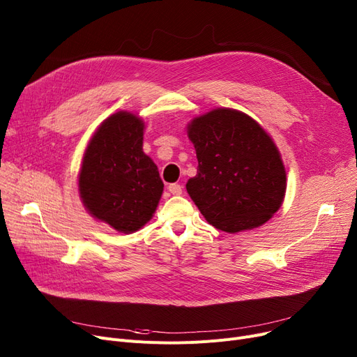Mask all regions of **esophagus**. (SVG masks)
I'll use <instances>...</instances> for the list:
<instances>
[{
    "instance_id": "obj_1",
    "label": "esophagus",
    "mask_w": 357,
    "mask_h": 357,
    "mask_svg": "<svg viewBox=\"0 0 357 357\" xmlns=\"http://www.w3.org/2000/svg\"><path fill=\"white\" fill-rule=\"evenodd\" d=\"M167 190H169V192H171L172 195H181L182 194V185L171 183V185L167 186Z\"/></svg>"
}]
</instances>
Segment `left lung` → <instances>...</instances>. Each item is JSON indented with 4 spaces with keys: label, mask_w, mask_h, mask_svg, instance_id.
<instances>
[{
    "label": "left lung",
    "mask_w": 357,
    "mask_h": 357,
    "mask_svg": "<svg viewBox=\"0 0 357 357\" xmlns=\"http://www.w3.org/2000/svg\"><path fill=\"white\" fill-rule=\"evenodd\" d=\"M198 169L186 191L211 226L227 233L265 224L280 207L287 174L272 139L240 111L217 108L192 120Z\"/></svg>",
    "instance_id": "obj_1"
}]
</instances>
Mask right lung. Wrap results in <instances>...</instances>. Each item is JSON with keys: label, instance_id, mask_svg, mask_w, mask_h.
Masks as SVG:
<instances>
[{"label": "right lung", "instance_id": "add662e5", "mask_svg": "<svg viewBox=\"0 0 357 357\" xmlns=\"http://www.w3.org/2000/svg\"><path fill=\"white\" fill-rule=\"evenodd\" d=\"M143 128L126 111L108 117L92 136L79 174L86 210L121 233L144 226L163 192L158 166L142 149Z\"/></svg>", "mask_w": 357, "mask_h": 357}]
</instances>
